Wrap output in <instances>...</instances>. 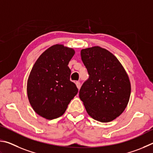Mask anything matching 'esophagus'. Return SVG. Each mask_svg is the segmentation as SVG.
Wrapping results in <instances>:
<instances>
[{
    "label": "esophagus",
    "instance_id": "34e87169",
    "mask_svg": "<svg viewBox=\"0 0 153 153\" xmlns=\"http://www.w3.org/2000/svg\"><path fill=\"white\" fill-rule=\"evenodd\" d=\"M75 83H76V87L78 88V89H80V88H81V82H79V81H77V82H75Z\"/></svg>",
    "mask_w": 153,
    "mask_h": 153
}]
</instances>
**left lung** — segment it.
Returning <instances> with one entry per match:
<instances>
[{
	"label": "left lung",
	"mask_w": 153,
	"mask_h": 153,
	"mask_svg": "<svg viewBox=\"0 0 153 153\" xmlns=\"http://www.w3.org/2000/svg\"><path fill=\"white\" fill-rule=\"evenodd\" d=\"M81 56L89 77L82 84L79 97L92 118L111 122L122 114L129 101V77L116 56L104 48L82 49Z\"/></svg>",
	"instance_id": "left-lung-1"
}]
</instances>
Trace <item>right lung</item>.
<instances>
[{
	"label": "right lung",
	"instance_id": "obj_1",
	"mask_svg": "<svg viewBox=\"0 0 153 153\" xmlns=\"http://www.w3.org/2000/svg\"><path fill=\"white\" fill-rule=\"evenodd\" d=\"M74 53L72 48L53 45L42 53L31 69L27 85L28 99L33 110L45 119L63 115L78 93L70 81L68 66Z\"/></svg>",
	"mask_w": 153,
	"mask_h": 153
}]
</instances>
